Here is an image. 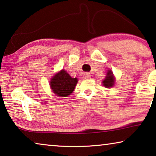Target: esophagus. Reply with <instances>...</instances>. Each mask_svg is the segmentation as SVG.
<instances>
[{"instance_id": "obj_1", "label": "esophagus", "mask_w": 156, "mask_h": 156, "mask_svg": "<svg viewBox=\"0 0 156 156\" xmlns=\"http://www.w3.org/2000/svg\"><path fill=\"white\" fill-rule=\"evenodd\" d=\"M83 77H84V79H90V77H91V74L89 73H85L83 74Z\"/></svg>"}]
</instances>
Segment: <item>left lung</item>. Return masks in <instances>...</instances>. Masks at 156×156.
I'll list each match as a JSON object with an SVG mask.
<instances>
[{
    "label": "left lung",
    "instance_id": "left-lung-1",
    "mask_svg": "<svg viewBox=\"0 0 156 156\" xmlns=\"http://www.w3.org/2000/svg\"><path fill=\"white\" fill-rule=\"evenodd\" d=\"M115 82V79L113 76L112 73L110 70H108L107 73V76L105 78V80L103 81V84L104 87L107 88L112 87L114 85Z\"/></svg>",
    "mask_w": 156,
    "mask_h": 156
}]
</instances>
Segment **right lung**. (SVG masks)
Masks as SVG:
<instances>
[{
	"label": "right lung",
	"instance_id": "1",
	"mask_svg": "<svg viewBox=\"0 0 156 156\" xmlns=\"http://www.w3.org/2000/svg\"><path fill=\"white\" fill-rule=\"evenodd\" d=\"M77 81V79L71 77L62 69L52 78L50 84L56 96L66 97L73 93Z\"/></svg>",
	"mask_w": 156,
	"mask_h": 156
}]
</instances>
